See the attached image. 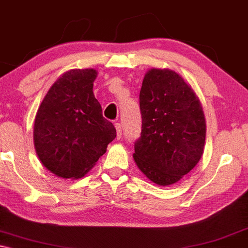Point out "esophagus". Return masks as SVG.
I'll return each instance as SVG.
<instances>
[{
    "instance_id": "esophagus-1",
    "label": "esophagus",
    "mask_w": 248,
    "mask_h": 248,
    "mask_svg": "<svg viewBox=\"0 0 248 248\" xmlns=\"http://www.w3.org/2000/svg\"><path fill=\"white\" fill-rule=\"evenodd\" d=\"M115 127H116V132H117V139L122 138V124L116 123L115 124Z\"/></svg>"
}]
</instances>
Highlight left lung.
<instances>
[{
	"label": "left lung",
	"instance_id": "left-lung-1",
	"mask_svg": "<svg viewBox=\"0 0 248 248\" xmlns=\"http://www.w3.org/2000/svg\"><path fill=\"white\" fill-rule=\"evenodd\" d=\"M141 138L133 158L145 177L159 186L175 184L198 165L206 125L191 84L170 69H150L140 90Z\"/></svg>",
	"mask_w": 248,
	"mask_h": 248
}]
</instances>
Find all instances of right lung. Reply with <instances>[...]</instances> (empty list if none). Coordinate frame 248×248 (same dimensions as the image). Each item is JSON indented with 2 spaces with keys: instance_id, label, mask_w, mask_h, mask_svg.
Listing matches in <instances>:
<instances>
[{
  "instance_id": "right-lung-1",
  "label": "right lung",
  "mask_w": 248,
  "mask_h": 248,
  "mask_svg": "<svg viewBox=\"0 0 248 248\" xmlns=\"http://www.w3.org/2000/svg\"><path fill=\"white\" fill-rule=\"evenodd\" d=\"M96 69L63 73L47 91L33 124L40 162L57 177L79 179L93 168L116 138L93 94Z\"/></svg>"
}]
</instances>
